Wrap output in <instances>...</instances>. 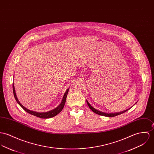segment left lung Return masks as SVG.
<instances>
[{
    "label": "left lung",
    "mask_w": 154,
    "mask_h": 154,
    "mask_svg": "<svg viewBox=\"0 0 154 154\" xmlns=\"http://www.w3.org/2000/svg\"><path fill=\"white\" fill-rule=\"evenodd\" d=\"M86 102H87V104H88V106L89 107V108H90L93 112H94V113H97V114H98V115H99L105 116H108V117H113V116H117V115H121V114H122V113H124V112H126L127 111H128V110L129 109H126V110H125V111H122V112H116V113H105V112H101V111H98L97 109H96L95 108H94V107H92V106L91 105V104H90L87 100H86Z\"/></svg>",
    "instance_id": "left-lung-1"
}]
</instances>
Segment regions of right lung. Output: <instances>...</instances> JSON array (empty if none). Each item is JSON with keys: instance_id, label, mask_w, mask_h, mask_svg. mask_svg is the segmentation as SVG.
Instances as JSON below:
<instances>
[{"instance_id": "add662e5", "label": "right lung", "mask_w": 154, "mask_h": 154, "mask_svg": "<svg viewBox=\"0 0 154 154\" xmlns=\"http://www.w3.org/2000/svg\"><path fill=\"white\" fill-rule=\"evenodd\" d=\"M69 89H68L66 90V91L65 92L64 95H63V99L62 100V102L60 103V104L57 106L56 107L55 109L52 110V111H50L49 112H35V111H30V110H29L27 108H26L25 107H24L20 103V102L19 101V100L17 99V98L16 97V92H15V89H14V85L13 83V92H14V98L16 100V102H17V103L26 111V112H28L29 113L32 115H34L35 116H37V117H39L40 118H52L55 116H56V115H57L59 113L61 112V111L62 110V109L64 107V105H65V102H66V97H67V95H68V91H69Z\"/></svg>"}]
</instances>
